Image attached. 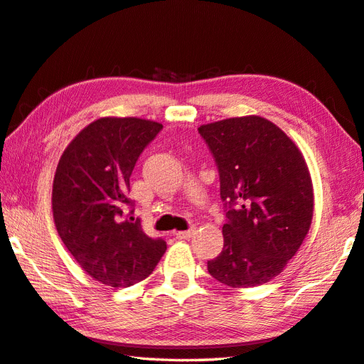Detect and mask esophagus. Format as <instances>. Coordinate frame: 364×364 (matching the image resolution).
<instances>
[{"label":"esophagus","mask_w":364,"mask_h":364,"mask_svg":"<svg viewBox=\"0 0 364 364\" xmlns=\"http://www.w3.org/2000/svg\"><path fill=\"white\" fill-rule=\"evenodd\" d=\"M194 227H191V229H188V230H180V232H175V237L178 238V240H188V238H191L192 235H194Z\"/></svg>","instance_id":"34e87169"}]
</instances>
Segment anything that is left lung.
Masks as SVG:
<instances>
[{"instance_id":"left-lung-1","label":"left lung","mask_w":364,"mask_h":364,"mask_svg":"<svg viewBox=\"0 0 364 364\" xmlns=\"http://www.w3.org/2000/svg\"><path fill=\"white\" fill-rule=\"evenodd\" d=\"M215 158L224 202V247L208 273L229 287L279 274L309 232L314 194L303 154L279 127L241 117L198 127Z\"/></svg>"}]
</instances>
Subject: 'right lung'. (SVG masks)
Here are the masks:
<instances>
[{"instance_id": "right-lung-1", "label": "right lung", "mask_w": 364, "mask_h": 364, "mask_svg": "<svg viewBox=\"0 0 364 364\" xmlns=\"http://www.w3.org/2000/svg\"><path fill=\"white\" fill-rule=\"evenodd\" d=\"M161 131L162 124L140 118L96 119L70 141L56 167V230L83 272L105 286L145 279L167 249L162 238L141 230L127 197L135 162Z\"/></svg>"}]
</instances>
